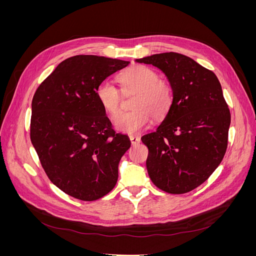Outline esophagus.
Masks as SVG:
<instances>
[{
    "label": "esophagus",
    "instance_id": "1",
    "mask_svg": "<svg viewBox=\"0 0 256 256\" xmlns=\"http://www.w3.org/2000/svg\"><path fill=\"white\" fill-rule=\"evenodd\" d=\"M129 138H130L131 144H132V145H136V144H138V143L141 142V138H138V136H130Z\"/></svg>",
    "mask_w": 256,
    "mask_h": 256
}]
</instances>
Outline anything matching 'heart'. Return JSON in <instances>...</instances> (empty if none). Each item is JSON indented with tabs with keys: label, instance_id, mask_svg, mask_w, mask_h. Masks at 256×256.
<instances>
[{
	"label": "heart",
	"instance_id": "1",
	"mask_svg": "<svg viewBox=\"0 0 256 256\" xmlns=\"http://www.w3.org/2000/svg\"><path fill=\"white\" fill-rule=\"evenodd\" d=\"M122 92H136L131 108L132 111L120 114L114 122L115 129L134 134L145 129L154 120H164L172 110L175 99L174 88L166 79L159 78L157 72L144 65H134L118 74ZM98 102L111 118L120 112L122 94L110 82H102L96 90Z\"/></svg>",
	"mask_w": 256,
	"mask_h": 256
}]
</instances>
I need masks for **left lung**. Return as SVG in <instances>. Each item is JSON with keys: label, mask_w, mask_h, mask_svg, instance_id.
<instances>
[{"label": "left lung", "mask_w": 256, "mask_h": 256, "mask_svg": "<svg viewBox=\"0 0 256 256\" xmlns=\"http://www.w3.org/2000/svg\"><path fill=\"white\" fill-rule=\"evenodd\" d=\"M158 67L174 88L172 110L154 132L141 138L148 147L147 172L154 184L182 194L206 182L228 148L230 113L216 76L176 52L136 60Z\"/></svg>", "instance_id": "obj_1"}]
</instances>
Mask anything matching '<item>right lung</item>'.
Returning a JSON list of instances; mask_svg holds the SVG:
<instances>
[{
    "instance_id": "1",
    "label": "right lung",
    "mask_w": 256,
    "mask_h": 256,
    "mask_svg": "<svg viewBox=\"0 0 256 256\" xmlns=\"http://www.w3.org/2000/svg\"><path fill=\"white\" fill-rule=\"evenodd\" d=\"M128 65L76 56L58 64L35 92L30 141L49 180L74 198L96 200L118 182L120 160L131 143L112 128L96 90Z\"/></svg>"
}]
</instances>
